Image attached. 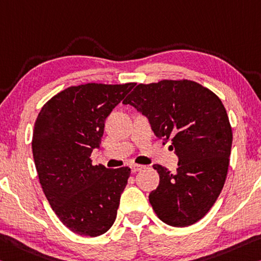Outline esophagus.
<instances>
[{
	"label": "esophagus",
	"instance_id": "esophagus-1",
	"mask_svg": "<svg viewBox=\"0 0 261 261\" xmlns=\"http://www.w3.org/2000/svg\"><path fill=\"white\" fill-rule=\"evenodd\" d=\"M145 167V166H143V165H131L130 166V168H131V171L134 172V173H136V172H138V171H142V169Z\"/></svg>",
	"mask_w": 261,
	"mask_h": 261
}]
</instances>
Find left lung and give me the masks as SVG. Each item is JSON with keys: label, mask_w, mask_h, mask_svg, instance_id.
Here are the masks:
<instances>
[{"label": "left lung", "mask_w": 261, "mask_h": 261, "mask_svg": "<svg viewBox=\"0 0 261 261\" xmlns=\"http://www.w3.org/2000/svg\"><path fill=\"white\" fill-rule=\"evenodd\" d=\"M145 116L155 137L172 139L179 158L176 173L153 165L160 182L148 200L172 226L200 221L216 202L229 167L232 131L222 101L188 80L138 85L123 101Z\"/></svg>", "instance_id": "8db88e82"}]
</instances>
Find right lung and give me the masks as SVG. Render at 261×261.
<instances>
[{
    "label": "right lung",
    "instance_id": "add662e5",
    "mask_svg": "<svg viewBox=\"0 0 261 261\" xmlns=\"http://www.w3.org/2000/svg\"><path fill=\"white\" fill-rule=\"evenodd\" d=\"M135 84L69 87L45 103L37 117L32 153L53 212L80 236L97 237L114 224L131 169L93 166L105 121Z\"/></svg>",
    "mask_w": 261,
    "mask_h": 261
}]
</instances>
